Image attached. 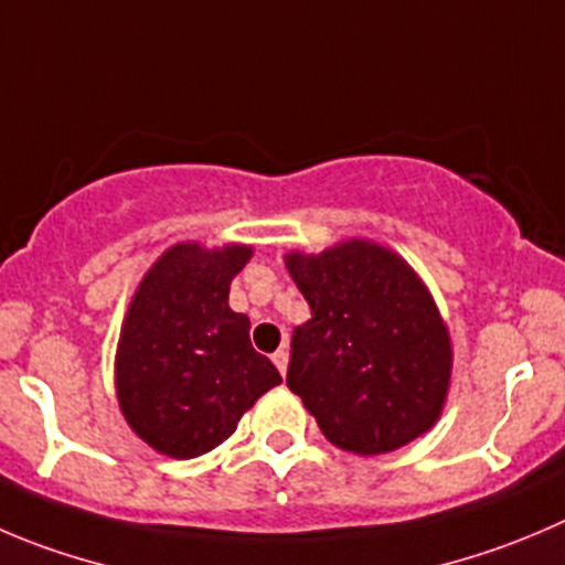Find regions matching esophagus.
I'll return each instance as SVG.
<instances>
[{"label": "esophagus", "instance_id": "obj_1", "mask_svg": "<svg viewBox=\"0 0 565 565\" xmlns=\"http://www.w3.org/2000/svg\"><path fill=\"white\" fill-rule=\"evenodd\" d=\"M271 360H274V366L279 369V374L286 377V372H288V349H277V352L271 354Z\"/></svg>", "mask_w": 565, "mask_h": 565}]
</instances>
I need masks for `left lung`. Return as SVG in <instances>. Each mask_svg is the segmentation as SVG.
<instances>
[{"label": "left lung", "mask_w": 565, "mask_h": 565, "mask_svg": "<svg viewBox=\"0 0 565 565\" xmlns=\"http://www.w3.org/2000/svg\"><path fill=\"white\" fill-rule=\"evenodd\" d=\"M286 266L310 305L286 383L321 433L354 455L394 452L427 433L447 399L452 347L416 271L369 241L297 252Z\"/></svg>", "instance_id": "left-lung-1"}]
</instances>
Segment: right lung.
Returning <instances> with one entry per match:
<instances>
[{
	"mask_svg": "<svg viewBox=\"0 0 565 565\" xmlns=\"http://www.w3.org/2000/svg\"><path fill=\"white\" fill-rule=\"evenodd\" d=\"M249 246L177 244L147 271L127 310L116 354V394L149 447L185 460L211 452L257 396L282 383L249 341V319L230 310V282Z\"/></svg>",
	"mask_w": 565,
	"mask_h": 565,
	"instance_id": "right-lung-1",
	"label": "right lung"
}]
</instances>
